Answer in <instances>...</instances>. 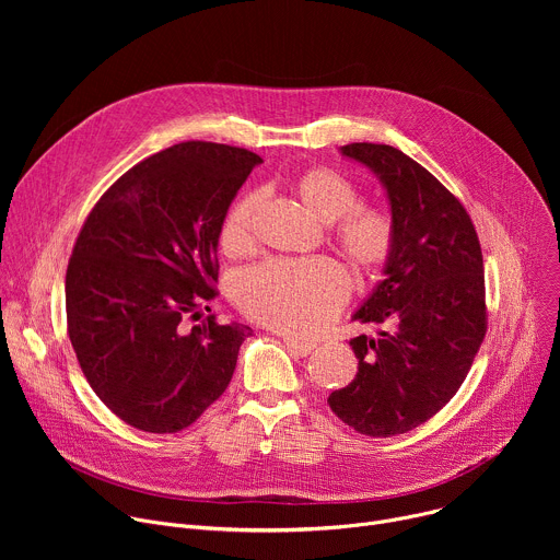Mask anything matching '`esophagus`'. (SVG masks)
Wrapping results in <instances>:
<instances>
[{
  "label": "esophagus",
  "instance_id": "obj_1",
  "mask_svg": "<svg viewBox=\"0 0 560 560\" xmlns=\"http://www.w3.org/2000/svg\"><path fill=\"white\" fill-rule=\"evenodd\" d=\"M283 343L288 346V350L296 357H307L316 346L314 343H307V341H299L294 337H283Z\"/></svg>",
  "mask_w": 560,
  "mask_h": 560
}]
</instances>
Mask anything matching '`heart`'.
I'll use <instances>...</instances> for the list:
<instances>
[{
    "label": "heart",
    "mask_w": 560,
    "mask_h": 560,
    "mask_svg": "<svg viewBox=\"0 0 560 560\" xmlns=\"http://www.w3.org/2000/svg\"><path fill=\"white\" fill-rule=\"evenodd\" d=\"M301 208L322 223H335V244L359 275H376L392 257L396 230L392 217L372 206H357L350 179L330 168H312L292 184ZM259 197L238 199L221 223V246L242 253L253 244ZM350 292L346 272L328 259L268 261L236 279L234 296L255 322L290 335L322 330Z\"/></svg>",
    "instance_id": "obj_1"
}]
</instances>
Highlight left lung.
Returning <instances> with one entry per match:
<instances>
[{
	"label": "left lung",
	"mask_w": 560,
	"mask_h": 560,
	"mask_svg": "<svg viewBox=\"0 0 560 560\" xmlns=\"http://www.w3.org/2000/svg\"><path fill=\"white\" fill-rule=\"evenodd\" d=\"M341 154L385 188L396 244L352 314L385 330L350 341L359 372L328 404L357 432L385 439L425 423L465 381L488 330L483 255L460 201L406 152L348 143Z\"/></svg>",
	"instance_id": "left-lung-1"
}]
</instances>
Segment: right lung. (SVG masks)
<instances>
[{
  "label": "right lung",
  "instance_id": "right-lung-1",
  "mask_svg": "<svg viewBox=\"0 0 560 560\" xmlns=\"http://www.w3.org/2000/svg\"><path fill=\"white\" fill-rule=\"evenodd\" d=\"M261 156L184 141L121 175L77 236L66 270L68 337L95 394L128 425L173 434L225 392L244 324L208 316L232 199Z\"/></svg>",
  "mask_w": 560,
  "mask_h": 560
}]
</instances>
